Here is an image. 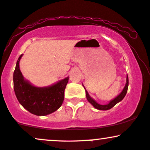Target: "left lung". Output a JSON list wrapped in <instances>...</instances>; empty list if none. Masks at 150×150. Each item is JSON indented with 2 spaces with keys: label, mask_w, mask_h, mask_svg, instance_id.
Returning a JSON list of instances; mask_svg holds the SVG:
<instances>
[{
  "label": "left lung",
  "mask_w": 150,
  "mask_h": 150,
  "mask_svg": "<svg viewBox=\"0 0 150 150\" xmlns=\"http://www.w3.org/2000/svg\"><path fill=\"white\" fill-rule=\"evenodd\" d=\"M128 75H127L126 84H125V86L124 89H123V90L122 91V92L120 93V94L118 96V97L115 98L114 99H113L112 101H110V102L106 105H101V104H99L98 103L96 102V101H94V99H92V98L89 97L88 92H87V90H85L86 97H87V100H88L89 102L90 103V104H92L93 105V106H94V108H97V109H99V110H108V109H110V108H113V106H115V105H116V104H118L119 101H121L122 99H123V98L125 97V94H126V93H127V91H128Z\"/></svg>",
  "instance_id": "left-lung-1"
}]
</instances>
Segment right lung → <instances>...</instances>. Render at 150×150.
Wrapping results in <instances>:
<instances>
[{
  "label": "right lung",
  "instance_id": "obj_1",
  "mask_svg": "<svg viewBox=\"0 0 150 150\" xmlns=\"http://www.w3.org/2000/svg\"><path fill=\"white\" fill-rule=\"evenodd\" d=\"M22 55L16 63L13 73V85L19 102L25 109L37 116H46L61 107L64 100V92L69 77L48 87H36L26 81L20 70Z\"/></svg>",
  "mask_w": 150,
  "mask_h": 150
}]
</instances>
